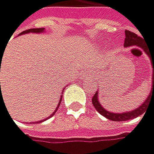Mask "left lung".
Instances as JSON below:
<instances>
[{
	"mask_svg": "<svg viewBox=\"0 0 154 154\" xmlns=\"http://www.w3.org/2000/svg\"><path fill=\"white\" fill-rule=\"evenodd\" d=\"M125 35H126V38H125V42H124V46L128 48V46H131V45H138L140 48H142L144 49V51L149 55L150 61H152V68H153V75H152V91H150V95H149L148 99L145 101V102L139 106L138 109H133L131 111H128V112H124V113H112V112H109L108 110H106L102 106L100 105L99 101H98V92L96 91V93L93 95L92 97V104L94 106V108L96 109L99 113L101 115L105 116L106 118L111 120V121H115V122H122V121H128V120H131L133 119V118H136L140 115H142L145 109L147 108V104L149 102V100L150 97H154V52L149 51L148 46L145 45L144 43V40L143 38H141L138 35H136L135 33H133L130 30H125Z\"/></svg>",
	"mask_w": 154,
	"mask_h": 154,
	"instance_id": "obj_1",
	"label": "left lung"
}]
</instances>
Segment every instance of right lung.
<instances>
[{
    "mask_svg": "<svg viewBox=\"0 0 154 154\" xmlns=\"http://www.w3.org/2000/svg\"><path fill=\"white\" fill-rule=\"evenodd\" d=\"M44 29L45 28H30V29H27V30H24V31H23L20 35H22V34H24V33H29V32H35V33H40V32H42V31H44ZM61 101H62V96H61V98H60V102H59V105H58V106H57V109H58V108H59V106H60V104H61ZM55 112H56V110L53 112V114H52L51 116H53L54 114H55ZM42 121H38V122H36V123H41Z\"/></svg>",
    "mask_w": 154,
    "mask_h": 154,
    "instance_id": "obj_1",
    "label": "right lung"
}]
</instances>
